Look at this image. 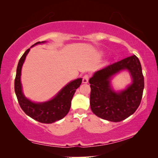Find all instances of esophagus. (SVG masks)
<instances>
[{
    "label": "esophagus",
    "instance_id": "1",
    "mask_svg": "<svg viewBox=\"0 0 158 158\" xmlns=\"http://www.w3.org/2000/svg\"><path fill=\"white\" fill-rule=\"evenodd\" d=\"M89 76L88 74H85V75L83 77V79H82V82L84 84H87L89 82Z\"/></svg>",
    "mask_w": 158,
    "mask_h": 158
}]
</instances>
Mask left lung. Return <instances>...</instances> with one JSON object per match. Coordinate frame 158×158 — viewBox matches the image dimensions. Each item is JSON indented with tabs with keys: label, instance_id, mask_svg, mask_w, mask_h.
I'll list each match as a JSON object with an SVG mask.
<instances>
[{
	"label": "left lung",
	"instance_id": "1",
	"mask_svg": "<svg viewBox=\"0 0 158 158\" xmlns=\"http://www.w3.org/2000/svg\"><path fill=\"white\" fill-rule=\"evenodd\" d=\"M123 69L129 71L133 83L126 89L116 93L110 86V79ZM89 83L90 109L101 118L111 122L123 121L135 113L140 105L144 79L140 61L135 55L95 72Z\"/></svg>",
	"mask_w": 158,
	"mask_h": 158
}]
</instances>
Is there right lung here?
<instances>
[{"label": "right lung", "instance_id": "1", "mask_svg": "<svg viewBox=\"0 0 158 158\" xmlns=\"http://www.w3.org/2000/svg\"><path fill=\"white\" fill-rule=\"evenodd\" d=\"M44 42L45 41L37 42L32 47ZM29 51L30 49L26 50L19 61L15 79L16 95L21 108L26 115L42 123H52L62 119L68 114L71 106L72 99L76 89L81 85L82 79H77L69 82L52 100L44 102H33L23 95L21 84V68Z\"/></svg>", "mask_w": 158, "mask_h": 158}]
</instances>
